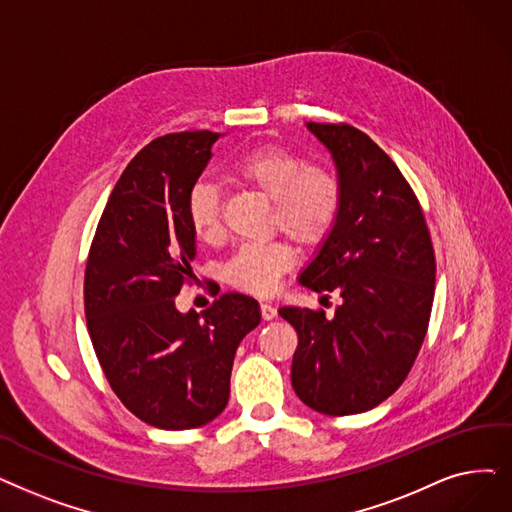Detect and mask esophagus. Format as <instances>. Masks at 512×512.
I'll return each mask as SVG.
<instances>
[{
  "mask_svg": "<svg viewBox=\"0 0 512 512\" xmlns=\"http://www.w3.org/2000/svg\"><path fill=\"white\" fill-rule=\"evenodd\" d=\"M261 316H263V320H274L276 307L272 303H261Z\"/></svg>",
  "mask_w": 512,
  "mask_h": 512,
  "instance_id": "obj_1",
  "label": "esophagus"
}]
</instances>
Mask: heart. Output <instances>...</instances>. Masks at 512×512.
<instances>
[{
	"label": "heart",
	"instance_id": "b5f03b06",
	"mask_svg": "<svg viewBox=\"0 0 512 512\" xmlns=\"http://www.w3.org/2000/svg\"><path fill=\"white\" fill-rule=\"evenodd\" d=\"M230 177L263 192L274 203L272 224L293 240L316 247L335 230L343 209L339 175L318 163L305 165L301 154L282 146H257L238 157ZM186 219L203 242L221 238V192L211 182H196L186 196ZM295 265L288 242L247 244L228 263V280L255 295H270Z\"/></svg>",
	"mask_w": 512,
	"mask_h": 512
}]
</instances>
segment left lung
<instances>
[{"label":"left lung","mask_w":512,"mask_h":512,"mask_svg":"<svg viewBox=\"0 0 512 512\" xmlns=\"http://www.w3.org/2000/svg\"><path fill=\"white\" fill-rule=\"evenodd\" d=\"M332 152L343 209L299 282L341 305L280 307L299 345L291 381L301 402L328 416L372 410L395 393L425 341L435 251L420 203L389 154L347 123H307Z\"/></svg>","instance_id":"left-lung-1"}]
</instances>
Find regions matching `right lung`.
<instances>
[{
    "label": "right lung",
    "instance_id": "1",
    "mask_svg": "<svg viewBox=\"0 0 512 512\" xmlns=\"http://www.w3.org/2000/svg\"><path fill=\"white\" fill-rule=\"evenodd\" d=\"M217 138L182 131L144 146L110 192L85 265L87 330L106 381L131 414L167 431L224 412L236 349L261 322L259 303L240 293L201 316L175 307L196 257L186 196Z\"/></svg>",
    "mask_w": 512,
    "mask_h": 512
}]
</instances>
